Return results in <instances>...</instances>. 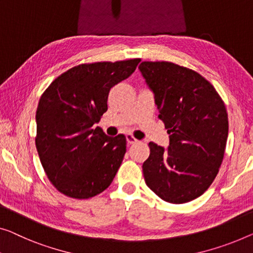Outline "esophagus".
Returning a JSON list of instances; mask_svg holds the SVG:
<instances>
[{"mask_svg":"<svg viewBox=\"0 0 253 253\" xmlns=\"http://www.w3.org/2000/svg\"><path fill=\"white\" fill-rule=\"evenodd\" d=\"M126 139H127V143L128 144H134V143H136L137 142V139L135 138L133 135H126Z\"/></svg>","mask_w":253,"mask_h":253,"instance_id":"esophagus-1","label":"esophagus"}]
</instances>
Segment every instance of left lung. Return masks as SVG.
<instances>
[{
	"label": "left lung",
	"mask_w": 253,
	"mask_h": 253,
	"mask_svg": "<svg viewBox=\"0 0 253 253\" xmlns=\"http://www.w3.org/2000/svg\"><path fill=\"white\" fill-rule=\"evenodd\" d=\"M154 93L159 119L169 134V146L150 142L143 175L164 201L185 203L208 190L223 163L228 136L224 101L197 71L168 61L139 65Z\"/></svg>",
	"instance_id": "obj_1"
}]
</instances>
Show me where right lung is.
Returning a JSON list of instances; mask_svg holds the SVG:
<instances>
[{"instance_id": "obj_1", "label": "right lung", "mask_w": 253, "mask_h": 253, "mask_svg": "<svg viewBox=\"0 0 253 253\" xmlns=\"http://www.w3.org/2000/svg\"><path fill=\"white\" fill-rule=\"evenodd\" d=\"M141 59L82 63L56 77L36 111V149L53 186L73 199H89L112 183L126 153L123 134L94 127L108 110L110 89L134 73Z\"/></svg>"}]
</instances>
